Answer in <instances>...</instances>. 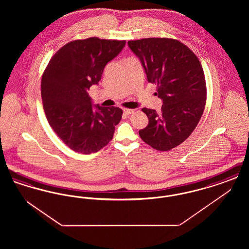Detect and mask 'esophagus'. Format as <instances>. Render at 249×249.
<instances>
[{
  "label": "esophagus",
  "mask_w": 249,
  "mask_h": 249,
  "mask_svg": "<svg viewBox=\"0 0 249 249\" xmlns=\"http://www.w3.org/2000/svg\"><path fill=\"white\" fill-rule=\"evenodd\" d=\"M123 113L126 116H130L132 113H134V110L133 109H127V108H125V109H123Z\"/></svg>",
  "instance_id": "esophagus-1"
}]
</instances>
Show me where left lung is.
Listing matches in <instances>:
<instances>
[{"instance_id": "obj_1", "label": "left lung", "mask_w": 249, "mask_h": 249, "mask_svg": "<svg viewBox=\"0 0 249 249\" xmlns=\"http://www.w3.org/2000/svg\"><path fill=\"white\" fill-rule=\"evenodd\" d=\"M128 45L163 102L160 113L142 108L148 125L139 135L156 150H171L190 136L202 116L206 83L201 62L186 45L172 38H143Z\"/></svg>"}]
</instances>
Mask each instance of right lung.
Instances as JSON below:
<instances>
[{
    "mask_svg": "<svg viewBox=\"0 0 249 249\" xmlns=\"http://www.w3.org/2000/svg\"><path fill=\"white\" fill-rule=\"evenodd\" d=\"M125 44L98 37L71 41L59 48L44 71L41 95L48 123L75 152L95 153L113 138L122 110L96 106L95 111L88 90Z\"/></svg>",
    "mask_w": 249,
    "mask_h": 249,
    "instance_id": "right-lung-1",
    "label": "right lung"
}]
</instances>
